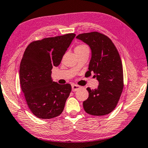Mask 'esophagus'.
<instances>
[{
	"label": "esophagus",
	"mask_w": 148,
	"mask_h": 148,
	"mask_svg": "<svg viewBox=\"0 0 148 148\" xmlns=\"http://www.w3.org/2000/svg\"><path fill=\"white\" fill-rule=\"evenodd\" d=\"M72 89L73 91H76L78 90L79 89H80V86L77 85H72Z\"/></svg>",
	"instance_id": "1"
}]
</instances>
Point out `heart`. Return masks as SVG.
<instances>
[{
    "instance_id": "1",
    "label": "heart",
    "mask_w": 148,
    "mask_h": 148,
    "mask_svg": "<svg viewBox=\"0 0 148 148\" xmlns=\"http://www.w3.org/2000/svg\"><path fill=\"white\" fill-rule=\"evenodd\" d=\"M87 47V46H85V45L84 44H80V45H78L75 48V50H78V49H82V48H86Z\"/></svg>"
}]
</instances>
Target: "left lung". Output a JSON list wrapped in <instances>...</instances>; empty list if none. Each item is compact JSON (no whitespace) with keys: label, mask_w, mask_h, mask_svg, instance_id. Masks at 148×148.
Segmentation results:
<instances>
[{"label":"left lung","mask_w":148,"mask_h":148,"mask_svg":"<svg viewBox=\"0 0 148 148\" xmlns=\"http://www.w3.org/2000/svg\"><path fill=\"white\" fill-rule=\"evenodd\" d=\"M76 38L90 46L91 59L86 72L99 81L98 89L87 87L89 97L83 102V108L89 115H105L115 109L124 88L122 63L117 48L111 39L102 33H81Z\"/></svg>","instance_id":"8db88e82"}]
</instances>
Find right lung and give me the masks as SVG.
<instances>
[{
  "instance_id": "obj_1",
  "label": "right lung",
  "mask_w": 148,
  "mask_h": 148,
  "mask_svg": "<svg viewBox=\"0 0 148 148\" xmlns=\"http://www.w3.org/2000/svg\"><path fill=\"white\" fill-rule=\"evenodd\" d=\"M75 36L68 33L33 41L24 52L20 65V85L29 109L39 118H54L64 109L72 87L52 81V69L60 64Z\"/></svg>"
}]
</instances>
